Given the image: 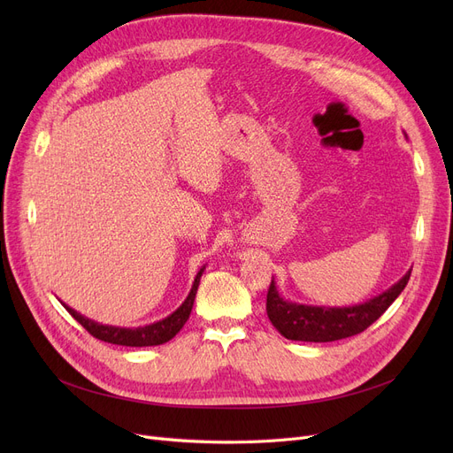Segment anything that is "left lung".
Masks as SVG:
<instances>
[{"mask_svg": "<svg viewBox=\"0 0 453 453\" xmlns=\"http://www.w3.org/2000/svg\"><path fill=\"white\" fill-rule=\"evenodd\" d=\"M410 275L411 270L395 282L389 290L369 299L367 303L343 308L308 306L284 301L277 292L275 280L272 279L266 296V312L272 325L287 340L325 343L350 338L360 334L388 311L389 304L406 288Z\"/></svg>", "mask_w": 453, "mask_h": 453, "instance_id": "obj_1", "label": "left lung"}]
</instances>
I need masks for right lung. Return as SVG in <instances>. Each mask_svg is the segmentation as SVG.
Masks as SVG:
<instances>
[{"mask_svg":"<svg viewBox=\"0 0 453 453\" xmlns=\"http://www.w3.org/2000/svg\"><path fill=\"white\" fill-rule=\"evenodd\" d=\"M205 266L196 273L193 288H190L187 299L181 303V306L178 311H174L171 316H166L161 321H156L152 325H145V326H137V328H125V326H111V325H101L95 323L88 318H84L82 314H79L73 308H69L67 304L65 311L73 316L88 332L101 342L106 343H113V345H125V347H152V345H161L166 343L169 340H173L178 332L181 330V326L185 325V321L190 316V311H193L195 304V297L198 292V284H200V277L203 273Z\"/></svg>","mask_w":453,"mask_h":453,"instance_id":"right-lung-1","label":"right lung"}]
</instances>
